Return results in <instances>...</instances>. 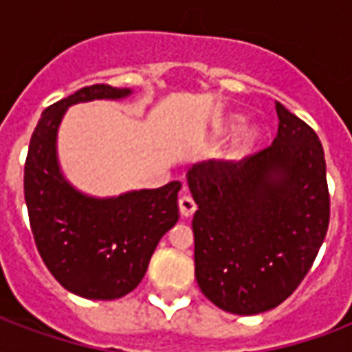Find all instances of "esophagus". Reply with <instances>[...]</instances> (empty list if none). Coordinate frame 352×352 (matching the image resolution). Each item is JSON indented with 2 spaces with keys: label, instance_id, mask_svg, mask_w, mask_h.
Listing matches in <instances>:
<instances>
[{
  "label": "esophagus",
  "instance_id": "obj_1",
  "mask_svg": "<svg viewBox=\"0 0 352 352\" xmlns=\"http://www.w3.org/2000/svg\"><path fill=\"white\" fill-rule=\"evenodd\" d=\"M179 210H181L182 217H190L197 210V204H195V201L190 195H181L179 197Z\"/></svg>",
  "mask_w": 352,
  "mask_h": 352
}]
</instances>
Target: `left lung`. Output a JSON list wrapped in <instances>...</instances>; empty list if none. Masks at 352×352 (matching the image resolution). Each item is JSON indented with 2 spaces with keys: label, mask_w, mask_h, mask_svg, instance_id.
Wrapping results in <instances>:
<instances>
[{
  "label": "left lung",
  "mask_w": 352,
  "mask_h": 352,
  "mask_svg": "<svg viewBox=\"0 0 352 352\" xmlns=\"http://www.w3.org/2000/svg\"><path fill=\"white\" fill-rule=\"evenodd\" d=\"M278 135L239 162L188 171L195 279L214 305L250 316L289 298L316 259L329 228L325 157L309 124L276 102Z\"/></svg>",
  "instance_id": "1"
}]
</instances>
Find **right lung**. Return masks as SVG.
Wrapping results in <instances>:
<instances>
[{"instance_id": "right-lung-1", "label": "right lung", "mask_w": 352, "mask_h": 352, "mask_svg": "<svg viewBox=\"0 0 352 352\" xmlns=\"http://www.w3.org/2000/svg\"><path fill=\"white\" fill-rule=\"evenodd\" d=\"M127 95L129 89L95 84L49 106L25 160V203L38 252L63 289L87 300H117L131 292L142 281L160 237L179 221V181L95 199L74 190L60 171L56 133L65 109Z\"/></svg>"}]
</instances>
